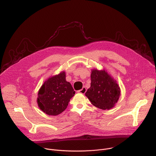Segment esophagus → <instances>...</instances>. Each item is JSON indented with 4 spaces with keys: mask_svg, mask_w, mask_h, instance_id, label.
Masks as SVG:
<instances>
[{
    "mask_svg": "<svg viewBox=\"0 0 156 156\" xmlns=\"http://www.w3.org/2000/svg\"><path fill=\"white\" fill-rule=\"evenodd\" d=\"M86 91H87V88L85 87H83L81 90L78 91V93H81V94H85Z\"/></svg>",
    "mask_w": 156,
    "mask_h": 156,
    "instance_id": "obj_1",
    "label": "esophagus"
}]
</instances>
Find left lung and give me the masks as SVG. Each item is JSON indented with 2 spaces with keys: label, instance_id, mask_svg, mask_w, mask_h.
Segmentation results:
<instances>
[{
  "label": "left lung",
  "instance_id": "8db88e82",
  "mask_svg": "<svg viewBox=\"0 0 156 156\" xmlns=\"http://www.w3.org/2000/svg\"><path fill=\"white\" fill-rule=\"evenodd\" d=\"M92 105L102 110H110L117 103L120 89L114 80L105 69H92L91 86L85 93Z\"/></svg>",
  "mask_w": 156,
  "mask_h": 156
}]
</instances>
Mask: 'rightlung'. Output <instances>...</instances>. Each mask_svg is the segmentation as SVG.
<instances>
[{"label": "right lung", "mask_w": 156, "mask_h": 156, "mask_svg": "<svg viewBox=\"0 0 156 156\" xmlns=\"http://www.w3.org/2000/svg\"><path fill=\"white\" fill-rule=\"evenodd\" d=\"M75 94L69 82L66 80L65 71L51 76L41 86L37 98L39 108L48 115L56 116L68 107Z\"/></svg>", "instance_id": "1"}]
</instances>
